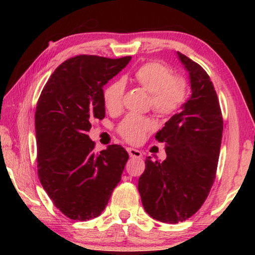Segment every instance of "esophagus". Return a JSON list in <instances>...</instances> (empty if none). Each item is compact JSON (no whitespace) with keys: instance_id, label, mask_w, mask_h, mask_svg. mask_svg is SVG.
Segmentation results:
<instances>
[{"instance_id":"esophagus-1","label":"esophagus","mask_w":255,"mask_h":255,"mask_svg":"<svg viewBox=\"0 0 255 255\" xmlns=\"http://www.w3.org/2000/svg\"><path fill=\"white\" fill-rule=\"evenodd\" d=\"M128 155H130L131 158H138V159L142 158L141 152H140V151H138V149L128 147Z\"/></svg>"}]
</instances>
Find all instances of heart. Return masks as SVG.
<instances>
[{
  "mask_svg": "<svg viewBox=\"0 0 255 255\" xmlns=\"http://www.w3.org/2000/svg\"><path fill=\"white\" fill-rule=\"evenodd\" d=\"M131 80L151 93V107L160 116L173 115L187 97L186 80L173 75L172 69L160 61H148L140 65L132 73ZM124 92L125 85L122 80L111 82L104 88L103 102L108 110L121 109ZM152 128L153 123L149 118L128 115L118 125L117 131L125 140L139 142Z\"/></svg>",
  "mask_w": 255,
  "mask_h": 255,
  "instance_id": "obj_1",
  "label": "heart"
}]
</instances>
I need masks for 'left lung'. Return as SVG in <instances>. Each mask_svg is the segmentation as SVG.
<instances>
[{
  "label": "left lung",
  "instance_id": "obj_1",
  "mask_svg": "<svg viewBox=\"0 0 255 255\" xmlns=\"http://www.w3.org/2000/svg\"><path fill=\"white\" fill-rule=\"evenodd\" d=\"M189 72L191 96L166 122L155 139L165 142L162 162L146 158L138 180L145 211L162 223L176 224L196 214L214 184L223 135V116L210 78L200 65L177 52Z\"/></svg>",
  "mask_w": 255,
  "mask_h": 255
}]
</instances>
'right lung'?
<instances>
[{
  "label": "right lung",
  "mask_w": 255,
  "mask_h": 255,
  "mask_svg": "<svg viewBox=\"0 0 255 255\" xmlns=\"http://www.w3.org/2000/svg\"><path fill=\"white\" fill-rule=\"evenodd\" d=\"M130 60L76 55L57 67L38 100V176L53 204L73 221L101 215L128 159L121 145L95 153L87 132L90 122L106 116L103 86Z\"/></svg>",
  "instance_id": "add662e5"
}]
</instances>
